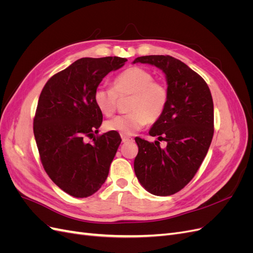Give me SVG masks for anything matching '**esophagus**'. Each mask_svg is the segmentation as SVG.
Returning a JSON list of instances; mask_svg holds the SVG:
<instances>
[{"instance_id": "1", "label": "esophagus", "mask_w": 253, "mask_h": 253, "mask_svg": "<svg viewBox=\"0 0 253 253\" xmlns=\"http://www.w3.org/2000/svg\"><path fill=\"white\" fill-rule=\"evenodd\" d=\"M121 138H122V142H124V143L129 142V141H133V138H132V137H129V136H126V135H121Z\"/></svg>"}]
</instances>
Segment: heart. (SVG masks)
Returning <instances> with one entry per match:
<instances>
[{
  "label": "heart",
  "instance_id": "b5f03b06",
  "mask_svg": "<svg viewBox=\"0 0 253 253\" xmlns=\"http://www.w3.org/2000/svg\"><path fill=\"white\" fill-rule=\"evenodd\" d=\"M131 96L126 115L106 121L104 128L121 135H132L148 124H155L164 115L169 103V88L142 67H128L113 82V88L99 87L95 90V104L106 117L117 112L118 98Z\"/></svg>",
  "mask_w": 253,
  "mask_h": 253
}]
</instances>
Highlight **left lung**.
<instances>
[{"label":"left lung","instance_id":"8db88e82","mask_svg":"<svg viewBox=\"0 0 253 253\" xmlns=\"http://www.w3.org/2000/svg\"><path fill=\"white\" fill-rule=\"evenodd\" d=\"M155 65L166 74L169 103L149 134V142L137 137L138 154L134 170L142 187L157 196H169L185 188L205 159L214 133V110L208 84L193 70L171 56H142L134 63ZM159 141L167 147L160 148Z\"/></svg>","mask_w":253,"mask_h":253}]
</instances>
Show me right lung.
Masks as SVG:
<instances>
[{
    "instance_id": "obj_1",
    "label": "right lung",
    "mask_w": 253,
    "mask_h": 253,
    "mask_svg": "<svg viewBox=\"0 0 253 253\" xmlns=\"http://www.w3.org/2000/svg\"><path fill=\"white\" fill-rule=\"evenodd\" d=\"M126 61L81 58L50 77L40 94L34 134L41 163L49 178L74 197L93 195L108 178L121 138L117 132L93 137L102 124L94 94L105 76Z\"/></svg>"
}]
</instances>
